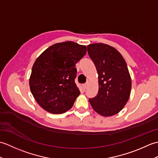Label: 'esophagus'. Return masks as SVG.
Here are the masks:
<instances>
[{"mask_svg": "<svg viewBox=\"0 0 158 158\" xmlns=\"http://www.w3.org/2000/svg\"><path fill=\"white\" fill-rule=\"evenodd\" d=\"M88 83H85V84H83V88L85 89L87 88V87H88Z\"/></svg>", "mask_w": 158, "mask_h": 158, "instance_id": "1", "label": "esophagus"}]
</instances>
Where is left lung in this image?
<instances>
[{"instance_id":"left-lung-1","label":"left lung","mask_w":158,"mask_h":158,"mask_svg":"<svg viewBox=\"0 0 158 158\" xmlns=\"http://www.w3.org/2000/svg\"><path fill=\"white\" fill-rule=\"evenodd\" d=\"M88 52L98 75V92L89 102L104 117L115 115L130 98L132 81L125 60L113 47L104 43L88 45Z\"/></svg>"}]
</instances>
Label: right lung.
<instances>
[{"instance_id":"1","label":"right lung","mask_w":158,"mask_h":158,"mask_svg":"<svg viewBox=\"0 0 158 158\" xmlns=\"http://www.w3.org/2000/svg\"><path fill=\"white\" fill-rule=\"evenodd\" d=\"M85 45L73 41L50 46L34 63L29 79L36 101L49 113L61 114L72 108L80 91L75 64L86 54Z\"/></svg>"}]
</instances>
